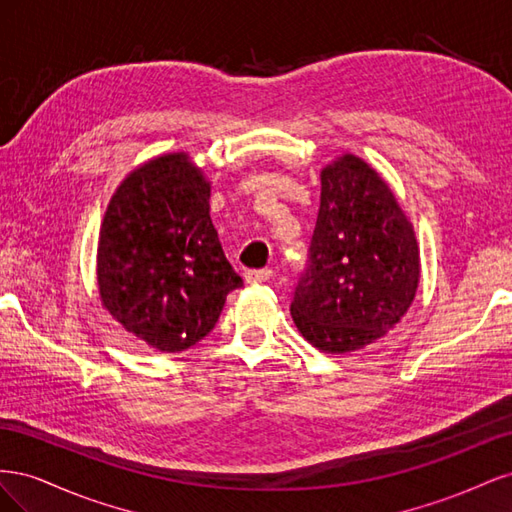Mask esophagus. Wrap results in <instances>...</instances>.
<instances>
[{
	"instance_id": "1",
	"label": "esophagus",
	"mask_w": 512,
	"mask_h": 512,
	"mask_svg": "<svg viewBox=\"0 0 512 512\" xmlns=\"http://www.w3.org/2000/svg\"><path fill=\"white\" fill-rule=\"evenodd\" d=\"M273 277L271 269H252V271H245V282L247 284H265Z\"/></svg>"
}]
</instances>
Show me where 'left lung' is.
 Here are the masks:
<instances>
[{"mask_svg": "<svg viewBox=\"0 0 512 512\" xmlns=\"http://www.w3.org/2000/svg\"><path fill=\"white\" fill-rule=\"evenodd\" d=\"M418 247L393 192L369 164L344 156L322 170V194L290 314L322 352L376 342L414 301Z\"/></svg>", "mask_w": 512, "mask_h": 512, "instance_id": "obj_1", "label": "left lung"}]
</instances>
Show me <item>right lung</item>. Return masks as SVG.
Segmentation results:
<instances>
[{
  "instance_id": "right-lung-1",
  "label": "right lung",
  "mask_w": 512,
  "mask_h": 512,
  "mask_svg": "<svg viewBox=\"0 0 512 512\" xmlns=\"http://www.w3.org/2000/svg\"><path fill=\"white\" fill-rule=\"evenodd\" d=\"M211 188L183 153L136 168L106 209L98 286L121 327L162 352L188 350L213 331L243 280L209 215Z\"/></svg>"
}]
</instances>
